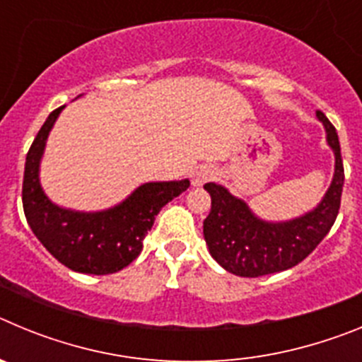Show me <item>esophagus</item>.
<instances>
[{"instance_id": "34e87169", "label": "esophagus", "mask_w": 362, "mask_h": 362, "mask_svg": "<svg viewBox=\"0 0 362 362\" xmlns=\"http://www.w3.org/2000/svg\"><path fill=\"white\" fill-rule=\"evenodd\" d=\"M212 177L214 170L210 166H197L196 170L192 172V185H194V187H201V185H204Z\"/></svg>"}]
</instances>
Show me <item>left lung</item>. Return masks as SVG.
I'll return each mask as SVG.
<instances>
[{
  "instance_id": "1",
  "label": "left lung",
  "mask_w": 362,
  "mask_h": 362,
  "mask_svg": "<svg viewBox=\"0 0 362 362\" xmlns=\"http://www.w3.org/2000/svg\"><path fill=\"white\" fill-rule=\"evenodd\" d=\"M317 117L325 124L326 141L334 150L335 172L321 203L305 216L270 223L259 219L245 201L232 196L225 187L204 185L212 197V209L203 223L204 241L210 255L230 274L261 277L288 270L308 257L334 226L341 206L344 168L335 127L321 110H317Z\"/></svg>"
}]
</instances>
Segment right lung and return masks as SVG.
Wrapping results in <instances>:
<instances>
[{
  "mask_svg": "<svg viewBox=\"0 0 362 362\" xmlns=\"http://www.w3.org/2000/svg\"><path fill=\"white\" fill-rule=\"evenodd\" d=\"M65 107L56 108L43 123L25 161L23 210L41 245L74 272L107 276L129 267L143 250V239L168 201L183 194L190 181L145 183L123 203L101 212L63 209L47 197L40 183V163L47 137Z\"/></svg>",
  "mask_w": 362,
  "mask_h": 362,
  "instance_id": "right-lung-1",
  "label": "right lung"
}]
</instances>
